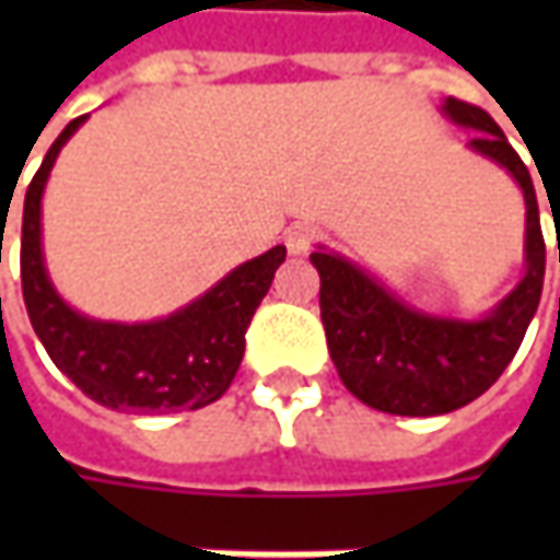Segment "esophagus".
Wrapping results in <instances>:
<instances>
[{
  "instance_id": "esophagus-1",
  "label": "esophagus",
  "mask_w": 560,
  "mask_h": 560,
  "mask_svg": "<svg viewBox=\"0 0 560 560\" xmlns=\"http://www.w3.org/2000/svg\"><path fill=\"white\" fill-rule=\"evenodd\" d=\"M317 243V226L312 224H292L287 230V248L292 255H305Z\"/></svg>"
}]
</instances>
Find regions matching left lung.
I'll return each instance as SVG.
<instances>
[{"mask_svg":"<svg viewBox=\"0 0 560 560\" xmlns=\"http://www.w3.org/2000/svg\"><path fill=\"white\" fill-rule=\"evenodd\" d=\"M442 112L458 127L477 130L467 145L502 164L524 189V280L483 320H455L405 305L336 252L320 248L312 255L320 273V320L339 380L364 405L401 418L448 415L483 396L517 355L546 277V240L527 164L483 108L448 96Z\"/></svg>","mask_w":560,"mask_h":560,"instance_id":"left-lung-1","label":"left lung"}]
</instances>
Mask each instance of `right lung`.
<instances>
[{"instance_id":"obj_1","label":"right lung","mask_w":560,"mask_h":560,"mask_svg":"<svg viewBox=\"0 0 560 560\" xmlns=\"http://www.w3.org/2000/svg\"><path fill=\"white\" fill-rule=\"evenodd\" d=\"M86 118H74L52 142L24 196L21 290L39 342L77 389L115 411H196L224 396L246 352L252 314L268 295L287 248L273 246L230 270L180 312L149 324H112L74 312L46 273L39 202L61 145Z\"/></svg>"}]
</instances>
